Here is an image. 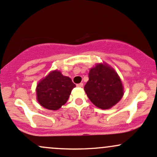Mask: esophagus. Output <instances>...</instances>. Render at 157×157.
I'll use <instances>...</instances> for the list:
<instances>
[{
    "label": "esophagus",
    "instance_id": "34e87169",
    "mask_svg": "<svg viewBox=\"0 0 157 157\" xmlns=\"http://www.w3.org/2000/svg\"><path fill=\"white\" fill-rule=\"evenodd\" d=\"M77 87H80V88H81V87L83 86V83H80L77 84Z\"/></svg>",
    "mask_w": 157,
    "mask_h": 157
}]
</instances>
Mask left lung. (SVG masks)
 Returning <instances> with one entry per match:
<instances>
[{
	"label": "left lung",
	"instance_id": "8db88e82",
	"mask_svg": "<svg viewBox=\"0 0 157 157\" xmlns=\"http://www.w3.org/2000/svg\"><path fill=\"white\" fill-rule=\"evenodd\" d=\"M84 90L92 103L104 110L116 105L124 93L117 73L105 63L97 64L90 69Z\"/></svg>",
	"mask_w": 157,
	"mask_h": 157
}]
</instances>
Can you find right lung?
I'll use <instances>...</instances> for the list:
<instances>
[{"mask_svg": "<svg viewBox=\"0 0 157 157\" xmlns=\"http://www.w3.org/2000/svg\"><path fill=\"white\" fill-rule=\"evenodd\" d=\"M75 86L70 77L63 76L59 71H53L37 84V99L44 108L56 110L67 102Z\"/></svg>", "mask_w": 157, "mask_h": 157, "instance_id": "add662e5", "label": "right lung"}]
</instances>
